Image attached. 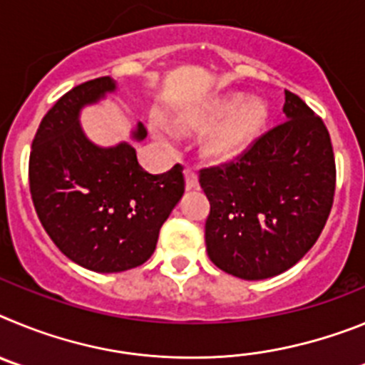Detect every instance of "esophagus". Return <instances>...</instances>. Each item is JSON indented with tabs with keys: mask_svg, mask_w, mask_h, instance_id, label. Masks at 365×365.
<instances>
[{
	"mask_svg": "<svg viewBox=\"0 0 365 365\" xmlns=\"http://www.w3.org/2000/svg\"><path fill=\"white\" fill-rule=\"evenodd\" d=\"M185 180H186V190H197L199 188L197 173L193 172V170H185Z\"/></svg>",
	"mask_w": 365,
	"mask_h": 365,
	"instance_id": "34e87169",
	"label": "esophagus"
}]
</instances>
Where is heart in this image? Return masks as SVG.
Listing matches in <instances>:
<instances>
[{"label": "heart", "instance_id": "b5f03b06", "mask_svg": "<svg viewBox=\"0 0 365 365\" xmlns=\"http://www.w3.org/2000/svg\"><path fill=\"white\" fill-rule=\"evenodd\" d=\"M267 117L269 109L261 100H248L243 93H230L219 96L197 111L179 115L177 125L188 131H202L210 127L211 130L202 135V155L214 163H230L256 143L261 130L265 128ZM150 130L159 143H173V131L159 117L151 118Z\"/></svg>", "mask_w": 365, "mask_h": 365}]
</instances>
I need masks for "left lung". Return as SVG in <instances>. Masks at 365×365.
I'll return each mask as SVG.
<instances>
[{"instance_id": "left-lung-1", "label": "left lung", "mask_w": 365, "mask_h": 365, "mask_svg": "<svg viewBox=\"0 0 365 365\" xmlns=\"http://www.w3.org/2000/svg\"><path fill=\"white\" fill-rule=\"evenodd\" d=\"M285 122L237 163L201 170L210 201L206 252L217 269L257 282L294 267L316 243L334 197L331 137L309 106L285 91Z\"/></svg>"}]
</instances>
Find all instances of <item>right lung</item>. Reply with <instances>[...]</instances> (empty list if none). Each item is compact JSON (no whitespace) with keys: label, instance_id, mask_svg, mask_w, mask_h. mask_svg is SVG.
<instances>
[{"label":"right lung","instance_id":"1","mask_svg":"<svg viewBox=\"0 0 365 365\" xmlns=\"http://www.w3.org/2000/svg\"><path fill=\"white\" fill-rule=\"evenodd\" d=\"M117 89V80L102 76L66 93L41 120L29 163L32 202L45 232L76 265L102 274L146 263L185 193L179 164L160 175L138 164L130 140L146 138L143 122L115 146H98L86 135L82 109Z\"/></svg>","mask_w":365,"mask_h":365}]
</instances>
